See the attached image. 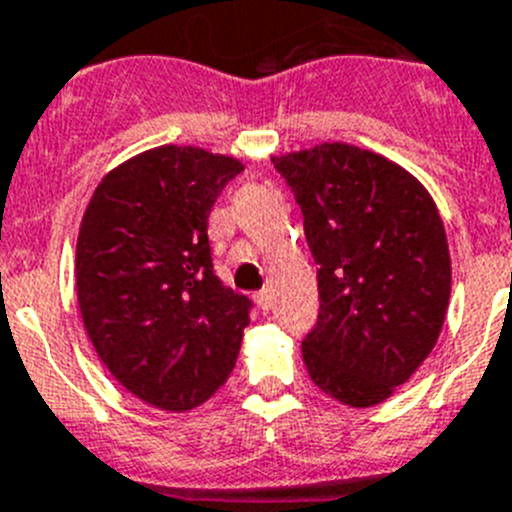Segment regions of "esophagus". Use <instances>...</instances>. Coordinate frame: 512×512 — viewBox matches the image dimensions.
Listing matches in <instances>:
<instances>
[{"instance_id":"obj_1","label":"esophagus","mask_w":512,"mask_h":512,"mask_svg":"<svg viewBox=\"0 0 512 512\" xmlns=\"http://www.w3.org/2000/svg\"><path fill=\"white\" fill-rule=\"evenodd\" d=\"M256 304H259L264 311H269L271 309V291L269 289L259 291V294H256Z\"/></svg>"}]
</instances>
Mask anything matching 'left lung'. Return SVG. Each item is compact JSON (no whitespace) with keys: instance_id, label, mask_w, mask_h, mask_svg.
<instances>
[{"instance_id":"1","label":"left lung","mask_w":512,"mask_h":512,"mask_svg":"<svg viewBox=\"0 0 512 512\" xmlns=\"http://www.w3.org/2000/svg\"><path fill=\"white\" fill-rule=\"evenodd\" d=\"M319 264V316L301 342L309 377L349 407L392 397L442 332L450 251L435 201L412 173L347 143L281 155Z\"/></svg>"}]
</instances>
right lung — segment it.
Here are the masks:
<instances>
[{"label": "right lung", "instance_id": "right-lung-1", "mask_svg": "<svg viewBox=\"0 0 512 512\" xmlns=\"http://www.w3.org/2000/svg\"><path fill=\"white\" fill-rule=\"evenodd\" d=\"M241 170L231 155L160 145L110 170L82 216L75 281L87 337L158 410L203 405L236 367L251 301L213 274L208 216Z\"/></svg>", "mask_w": 512, "mask_h": 512}]
</instances>
